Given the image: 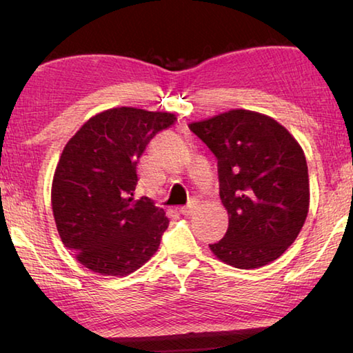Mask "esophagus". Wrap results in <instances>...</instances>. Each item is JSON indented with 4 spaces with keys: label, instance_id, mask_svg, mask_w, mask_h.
<instances>
[{
    "label": "esophagus",
    "instance_id": "obj_1",
    "mask_svg": "<svg viewBox=\"0 0 353 353\" xmlns=\"http://www.w3.org/2000/svg\"><path fill=\"white\" fill-rule=\"evenodd\" d=\"M193 205H183V207H179V213L181 214H191L193 213Z\"/></svg>",
    "mask_w": 353,
    "mask_h": 353
}]
</instances>
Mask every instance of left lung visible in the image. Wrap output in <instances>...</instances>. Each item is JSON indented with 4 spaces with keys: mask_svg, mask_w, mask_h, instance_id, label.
Instances as JSON below:
<instances>
[{
    "mask_svg": "<svg viewBox=\"0 0 353 353\" xmlns=\"http://www.w3.org/2000/svg\"><path fill=\"white\" fill-rule=\"evenodd\" d=\"M188 128L218 159L219 196L229 213L224 238L208 244L212 252L240 270L277 260L308 213V168L301 145L274 118L244 109Z\"/></svg>",
    "mask_w": 353,
    "mask_h": 353,
    "instance_id": "obj_1",
    "label": "left lung"
}]
</instances>
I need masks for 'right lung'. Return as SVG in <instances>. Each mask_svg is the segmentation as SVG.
Instances as JSON below:
<instances>
[{
	"label": "right lung",
	"instance_id": "right-lung-1",
	"mask_svg": "<svg viewBox=\"0 0 353 353\" xmlns=\"http://www.w3.org/2000/svg\"><path fill=\"white\" fill-rule=\"evenodd\" d=\"M176 115L115 107L92 117L65 145L52 179V214L76 260L101 276L124 277L157 252L170 219L135 199L137 163Z\"/></svg>",
	"mask_w": 353,
	"mask_h": 353
}]
</instances>
